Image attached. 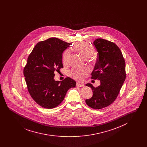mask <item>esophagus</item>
<instances>
[{
	"instance_id": "1",
	"label": "esophagus",
	"mask_w": 147,
	"mask_h": 147,
	"mask_svg": "<svg viewBox=\"0 0 147 147\" xmlns=\"http://www.w3.org/2000/svg\"><path fill=\"white\" fill-rule=\"evenodd\" d=\"M76 85H77V86H78V87H84V84H82V83H77Z\"/></svg>"
}]
</instances>
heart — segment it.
Returning <instances> with one entry per match:
<instances>
[{
  "label": "heart",
  "mask_w": 147,
  "mask_h": 147,
  "mask_svg": "<svg viewBox=\"0 0 147 147\" xmlns=\"http://www.w3.org/2000/svg\"><path fill=\"white\" fill-rule=\"evenodd\" d=\"M74 49L78 53L85 58H89L94 53V49L91 45L86 42H79L74 46ZM70 52L69 49H66L62 55V62L64 64L68 63ZM89 70L86 68H73L68 71L69 77L77 80H83L89 74Z\"/></svg>",
  "instance_id": "1"
}]
</instances>
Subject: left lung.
<instances>
[{"label": "left lung", "mask_w": 147, "mask_h": 147, "mask_svg": "<svg viewBox=\"0 0 147 147\" xmlns=\"http://www.w3.org/2000/svg\"><path fill=\"white\" fill-rule=\"evenodd\" d=\"M98 51L97 62L91 79H98L100 85L94 87L89 83L93 95L85 102L94 109H101L110 105L119 95L126 77V64L119 47L113 42L97 38L93 42Z\"/></svg>", "instance_id": "8db88e82"}]
</instances>
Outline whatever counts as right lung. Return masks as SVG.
<instances>
[{
  "mask_svg": "<svg viewBox=\"0 0 147 147\" xmlns=\"http://www.w3.org/2000/svg\"><path fill=\"white\" fill-rule=\"evenodd\" d=\"M71 43L56 37L37 43L28 56L24 68L28 90L35 102L44 108L53 109L63 101L67 91L76 82L69 77L55 81V72L63 68L62 53Z\"/></svg>",
  "mask_w": 147,
  "mask_h": 147,
  "instance_id": "add662e5",
  "label": "right lung"
}]
</instances>
